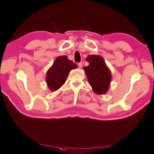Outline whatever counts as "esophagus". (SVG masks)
<instances>
[{"label": "esophagus", "instance_id": "obj_1", "mask_svg": "<svg viewBox=\"0 0 154 154\" xmlns=\"http://www.w3.org/2000/svg\"><path fill=\"white\" fill-rule=\"evenodd\" d=\"M78 65H79V68H81L83 67V63H82V62H79V63H78Z\"/></svg>", "mask_w": 154, "mask_h": 154}]
</instances>
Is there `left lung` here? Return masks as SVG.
Returning a JSON list of instances; mask_svg holds the SVG:
<instances>
[{"label":"left lung","instance_id":"8db88e82","mask_svg":"<svg viewBox=\"0 0 154 154\" xmlns=\"http://www.w3.org/2000/svg\"><path fill=\"white\" fill-rule=\"evenodd\" d=\"M86 61L89 65L84 67L88 81L94 92L104 94L109 89L111 81V73L106 67L103 58L99 55H89Z\"/></svg>","mask_w":154,"mask_h":154}]
</instances>
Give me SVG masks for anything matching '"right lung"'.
<instances>
[{
	"instance_id": "obj_1",
	"label": "right lung",
	"mask_w": 154,
	"mask_h": 154,
	"mask_svg": "<svg viewBox=\"0 0 154 154\" xmlns=\"http://www.w3.org/2000/svg\"><path fill=\"white\" fill-rule=\"evenodd\" d=\"M77 67V65L69 60L66 55L57 57L47 73L46 82L49 89L51 91L60 89L65 83L69 71Z\"/></svg>"
}]
</instances>
